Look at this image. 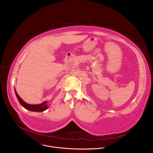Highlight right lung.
<instances>
[{
	"label": "right lung",
	"mask_w": 153,
	"mask_h": 153,
	"mask_svg": "<svg viewBox=\"0 0 153 153\" xmlns=\"http://www.w3.org/2000/svg\"><path fill=\"white\" fill-rule=\"evenodd\" d=\"M15 93L16 94V96L17 97L18 100L19 101L20 103L22 105L25 109L27 110H28L30 111H36V112H42L43 111L46 110L48 106L47 104V102H42L39 105H30V104H28L26 102H25L18 95V94L17 93L16 90H15Z\"/></svg>",
	"instance_id": "add662e5"
}]
</instances>
